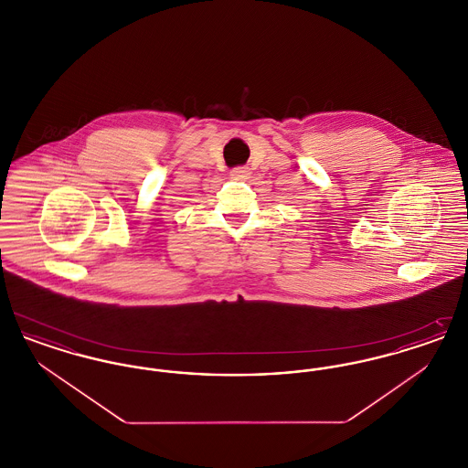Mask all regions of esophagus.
Wrapping results in <instances>:
<instances>
[{"instance_id": "obj_1", "label": "esophagus", "mask_w": 468, "mask_h": 468, "mask_svg": "<svg viewBox=\"0 0 468 468\" xmlns=\"http://www.w3.org/2000/svg\"><path fill=\"white\" fill-rule=\"evenodd\" d=\"M250 168L249 166H237V168H233L231 172H229V176L231 178H235V180H247V178L250 177Z\"/></svg>"}]
</instances>
